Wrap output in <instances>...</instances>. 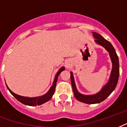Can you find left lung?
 Listing matches in <instances>:
<instances>
[{
    "instance_id": "1",
    "label": "left lung",
    "mask_w": 127,
    "mask_h": 127,
    "mask_svg": "<svg viewBox=\"0 0 127 127\" xmlns=\"http://www.w3.org/2000/svg\"><path fill=\"white\" fill-rule=\"evenodd\" d=\"M93 35L95 38V42L105 48V49L109 52L112 63V69L110 79H109L108 82L107 83L106 85L103 87L102 90L99 93L95 95H83L78 92L76 88L74 78H73V73L71 72V84H72V87H73V91L75 97H76V99L80 102L90 104H97V103L104 101L105 99H106V97H108L110 94L115 89L119 77V58H118L116 51L114 48V47L112 46V45L111 44V43L106 39H104L101 35L98 34L97 33H94Z\"/></svg>"
}]
</instances>
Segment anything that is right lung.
Segmentation results:
<instances>
[{
  "label": "right lung",
  "instance_id": "obj_1",
  "mask_svg": "<svg viewBox=\"0 0 127 127\" xmlns=\"http://www.w3.org/2000/svg\"><path fill=\"white\" fill-rule=\"evenodd\" d=\"M64 70V67H61V69L59 70V72L56 73V75L55 77V79H54V82H53V85L50 87V89L49 90V91L48 92L47 94H46L42 96H40V97H23V96H21V95H19L15 94V93H13V92H11L10 89L7 87L8 90H9V92H11V94L14 97H15L16 99H17L18 101L22 103V104H25V105H28V106H39V105H41V104H44L45 102L49 101L50 99H51L52 95L54 94V91H55V87H56V82H57V80H58V77L60 75V73L62 72Z\"/></svg>",
  "mask_w": 127,
  "mask_h": 127
}]
</instances>
